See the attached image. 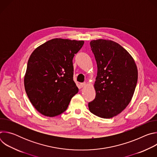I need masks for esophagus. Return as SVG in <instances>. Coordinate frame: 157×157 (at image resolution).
I'll return each instance as SVG.
<instances>
[{"mask_svg": "<svg viewBox=\"0 0 157 157\" xmlns=\"http://www.w3.org/2000/svg\"><path fill=\"white\" fill-rule=\"evenodd\" d=\"M86 85V82H82V83H80V86L81 87H84Z\"/></svg>", "mask_w": 157, "mask_h": 157, "instance_id": "1", "label": "esophagus"}]
</instances>
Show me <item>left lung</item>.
Listing matches in <instances>:
<instances>
[{
    "label": "left lung",
    "mask_w": 157,
    "mask_h": 157,
    "mask_svg": "<svg viewBox=\"0 0 157 157\" xmlns=\"http://www.w3.org/2000/svg\"><path fill=\"white\" fill-rule=\"evenodd\" d=\"M98 66L95 99L88 103L93 114L104 119L120 114L130 102L136 87L138 71L133 58L111 40L90 42Z\"/></svg>",
    "instance_id": "obj_1"
}]
</instances>
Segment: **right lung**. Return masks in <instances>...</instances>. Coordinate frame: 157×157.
<instances>
[{
    "label": "right lung",
    "instance_id": "1",
    "mask_svg": "<svg viewBox=\"0 0 157 157\" xmlns=\"http://www.w3.org/2000/svg\"><path fill=\"white\" fill-rule=\"evenodd\" d=\"M84 41L54 38L31 54L24 78L26 93L41 114L54 117L67 109L79 89L73 81V59Z\"/></svg>",
    "mask_w": 157,
    "mask_h": 157
}]
</instances>
